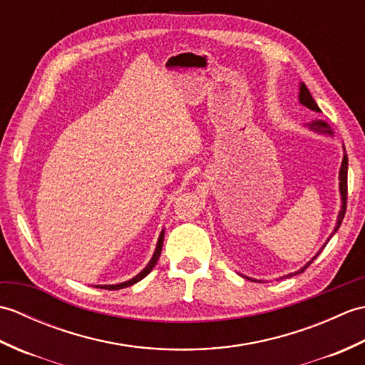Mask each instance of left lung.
Wrapping results in <instances>:
<instances>
[{"label":"left lung","mask_w":365,"mask_h":365,"mask_svg":"<svg viewBox=\"0 0 365 365\" xmlns=\"http://www.w3.org/2000/svg\"><path fill=\"white\" fill-rule=\"evenodd\" d=\"M299 103L301 105H304L306 108H309V110H312V111H315V113H320V108H319V105L315 103V100L312 98V96H311V92H309V89L306 88V84L304 83H301L299 84ZM307 127L311 128V130H314V131H317V133H322V135H329V136H332L334 135V131L331 130V127L328 125L327 122L324 120H312V122H309L307 123ZM346 175H348V157H346V153H345V147H344V160H342V166H340V173H339V188H340V197H342V205H340V212H339V216H337V224H336V227H334V232H332L331 234V237L336 234V232L339 230V227H340V224H342V221H344V216H345V212H346V190H348V185H346ZM323 250V247H322ZM320 254V252H319ZM317 254V255H319ZM317 255L314 259H317ZM312 259V260H314ZM312 260L307 263L306 267H302L299 271H297V273L294 274H298V273H302V271H304L309 265H311L312 263ZM289 276H293V274H289ZM246 279H250V277H246ZM255 281V279H254Z\"/></svg>","instance_id":"obj_1"}]
</instances>
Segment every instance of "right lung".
Masks as SVG:
<instances>
[{"mask_svg": "<svg viewBox=\"0 0 365 365\" xmlns=\"http://www.w3.org/2000/svg\"><path fill=\"white\" fill-rule=\"evenodd\" d=\"M163 238H165V230H161V234L158 237V243H157V247H155V252L152 255L150 262L147 263V267L141 271V273L136 274L135 277H131L130 281H125V282H120V284H115V285H97V289H106V290H120V289H125V287H130L133 285L136 282L141 281V279H144L147 274L150 273V271L153 269V267L157 265V262L160 259V254H161V247H163Z\"/></svg>", "mask_w": 365, "mask_h": 365, "instance_id": "1", "label": "right lung"}]
</instances>
